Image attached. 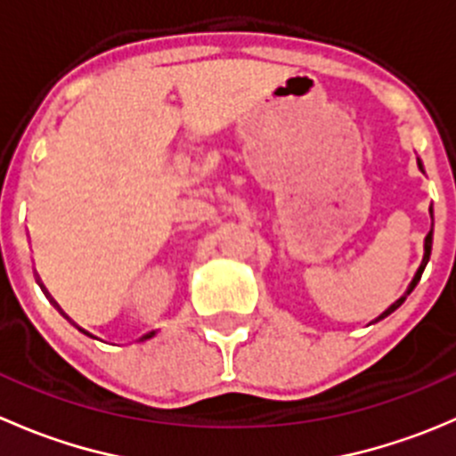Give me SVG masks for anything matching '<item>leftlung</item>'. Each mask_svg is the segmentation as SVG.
I'll return each mask as SVG.
<instances>
[{
  "label": "left lung",
  "mask_w": 456,
  "mask_h": 456,
  "mask_svg": "<svg viewBox=\"0 0 456 456\" xmlns=\"http://www.w3.org/2000/svg\"><path fill=\"white\" fill-rule=\"evenodd\" d=\"M417 163H419V160H417ZM419 167H421V165H419ZM424 249H426V254H424V260H421V266H419V269H417V273H415V278H412L411 287H408L406 296H408V293H411V291H412V289H415V284H417V282H419L421 273H424V269H426V265H428V257H430V249H432V232H430V233H428V236H426V245H424ZM406 296H402V297H399V300H397V302H393V305H390V306H388V309H386V311H384V314H381L379 317H377V320H381V317H386V315H388V314H393V311H395V309H397V306H399V305H402V302H403V300H406Z\"/></svg>",
  "instance_id": "obj_1"
}]
</instances>
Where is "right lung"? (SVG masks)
<instances>
[{"instance_id":"right-lung-1","label":"right lung","mask_w":456,"mask_h":456,"mask_svg":"<svg viewBox=\"0 0 456 456\" xmlns=\"http://www.w3.org/2000/svg\"><path fill=\"white\" fill-rule=\"evenodd\" d=\"M45 293H48V291H45ZM48 297H50V296H48ZM50 302H53V305H54V306H57V309H59V305H57V302H54V300H53V297H50ZM142 338H150V335H142Z\"/></svg>"}]
</instances>
